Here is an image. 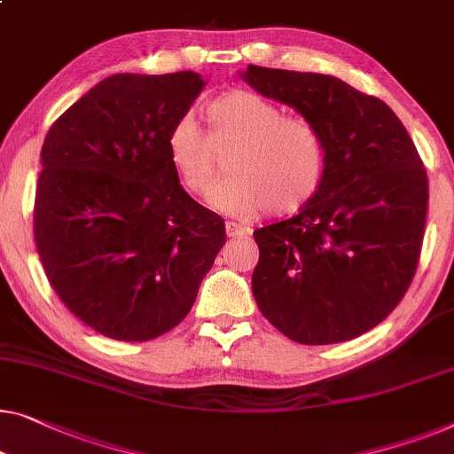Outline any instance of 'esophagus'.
Wrapping results in <instances>:
<instances>
[{
  "mask_svg": "<svg viewBox=\"0 0 454 454\" xmlns=\"http://www.w3.org/2000/svg\"><path fill=\"white\" fill-rule=\"evenodd\" d=\"M225 231H227L229 238H243V235L249 233V229L239 225V223L227 221V223H225Z\"/></svg>",
  "mask_w": 454,
  "mask_h": 454,
  "instance_id": "1",
  "label": "esophagus"
}]
</instances>
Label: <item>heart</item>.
I'll return each instance as SVG.
<instances>
[{"mask_svg": "<svg viewBox=\"0 0 454 454\" xmlns=\"http://www.w3.org/2000/svg\"><path fill=\"white\" fill-rule=\"evenodd\" d=\"M208 137L190 116L176 121L166 153L186 192L202 196L225 157V180L208 194V205L235 216L260 211L291 215L317 194L325 176V141L305 118H285L272 102L247 90H231L205 106Z\"/></svg>", "mask_w": 454, "mask_h": 454, "instance_id": "heart-1", "label": "heart"}]
</instances>
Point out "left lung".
Here are the masks:
<instances>
[{"label": "left lung", "mask_w": 454, "mask_h": 454, "mask_svg": "<svg viewBox=\"0 0 454 454\" xmlns=\"http://www.w3.org/2000/svg\"><path fill=\"white\" fill-rule=\"evenodd\" d=\"M239 77L313 122L327 153L321 188L299 215L254 231L255 303L299 344L358 338L416 274L428 211L418 149L383 100L338 77L258 65Z\"/></svg>", "instance_id": "obj_1"}]
</instances>
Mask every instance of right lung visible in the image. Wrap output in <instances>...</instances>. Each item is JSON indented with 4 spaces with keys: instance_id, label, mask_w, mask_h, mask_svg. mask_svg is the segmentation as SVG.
<instances>
[{
    "instance_id": "obj_1",
    "label": "right lung",
    "mask_w": 454,
    "mask_h": 454,
    "mask_svg": "<svg viewBox=\"0 0 454 454\" xmlns=\"http://www.w3.org/2000/svg\"><path fill=\"white\" fill-rule=\"evenodd\" d=\"M207 82L194 71L116 74L44 137L35 241L59 299L102 336L147 341L180 324L225 223L182 188L166 137Z\"/></svg>"
}]
</instances>
